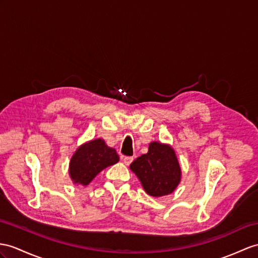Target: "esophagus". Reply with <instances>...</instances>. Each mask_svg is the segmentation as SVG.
I'll return each instance as SVG.
<instances>
[{
    "instance_id": "obj_1",
    "label": "esophagus",
    "mask_w": 258,
    "mask_h": 258,
    "mask_svg": "<svg viewBox=\"0 0 258 258\" xmlns=\"http://www.w3.org/2000/svg\"><path fill=\"white\" fill-rule=\"evenodd\" d=\"M122 162L124 163L125 165H129L131 162H133V160H134V158H131V156H122Z\"/></svg>"
}]
</instances>
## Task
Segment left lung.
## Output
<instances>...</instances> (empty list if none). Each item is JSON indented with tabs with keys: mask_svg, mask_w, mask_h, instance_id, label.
<instances>
[{
	"mask_svg": "<svg viewBox=\"0 0 258 258\" xmlns=\"http://www.w3.org/2000/svg\"><path fill=\"white\" fill-rule=\"evenodd\" d=\"M144 188L153 197L172 194L178 186L181 169L174 149L168 144L151 142L148 153L142 154L130 164Z\"/></svg>",
	"mask_w": 258,
	"mask_h": 258,
	"instance_id": "obj_1",
	"label": "left lung"
}]
</instances>
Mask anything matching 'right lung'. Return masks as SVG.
<instances>
[{"instance_id": "right-lung-1", "label": "right lung", "mask_w": 258, "mask_h": 258, "mask_svg": "<svg viewBox=\"0 0 258 258\" xmlns=\"http://www.w3.org/2000/svg\"><path fill=\"white\" fill-rule=\"evenodd\" d=\"M119 161L115 149L106 146L103 139L85 142L72 155L69 174L74 184L87 186L104 168Z\"/></svg>"}]
</instances>
